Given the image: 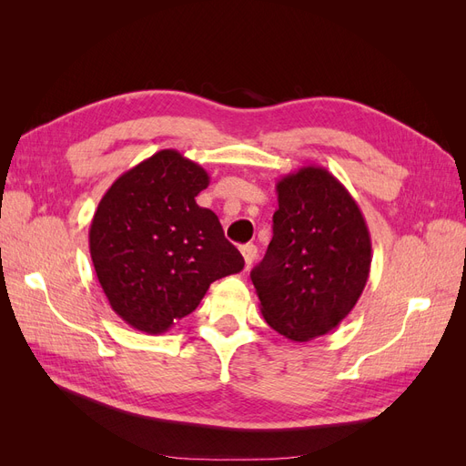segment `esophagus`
Returning a JSON list of instances; mask_svg holds the SVG:
<instances>
[{
  "instance_id": "1",
  "label": "esophagus",
  "mask_w": 466,
  "mask_h": 466,
  "mask_svg": "<svg viewBox=\"0 0 466 466\" xmlns=\"http://www.w3.org/2000/svg\"><path fill=\"white\" fill-rule=\"evenodd\" d=\"M257 247L252 245V243H247V245H243L241 247V255H243V258H245V264H247V268H250L252 266V262H255V258H257Z\"/></svg>"
}]
</instances>
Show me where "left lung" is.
I'll return each mask as SVG.
<instances>
[{"instance_id": "left-lung-1", "label": "left lung", "mask_w": 466, "mask_h": 466, "mask_svg": "<svg viewBox=\"0 0 466 466\" xmlns=\"http://www.w3.org/2000/svg\"><path fill=\"white\" fill-rule=\"evenodd\" d=\"M272 241L252 284L270 327L293 342L330 332L358 303L371 268L361 209L332 173L303 167L276 185Z\"/></svg>"}]
</instances>
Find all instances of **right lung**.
Instances as JSON below:
<instances>
[{"mask_svg": "<svg viewBox=\"0 0 466 466\" xmlns=\"http://www.w3.org/2000/svg\"><path fill=\"white\" fill-rule=\"evenodd\" d=\"M208 185L200 165L161 149L120 175L98 202L91 260L112 311L132 329L167 332L200 305L211 281L243 270L218 216L196 204Z\"/></svg>", "mask_w": 466, "mask_h": 466, "instance_id": "1", "label": "right lung"}]
</instances>
